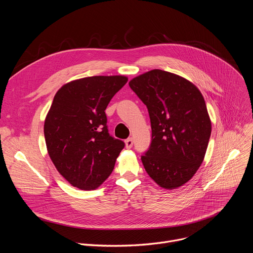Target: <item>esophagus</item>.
<instances>
[{
    "label": "esophagus",
    "instance_id": "obj_1",
    "mask_svg": "<svg viewBox=\"0 0 253 253\" xmlns=\"http://www.w3.org/2000/svg\"><path fill=\"white\" fill-rule=\"evenodd\" d=\"M125 145H126V148L130 149L132 146H133V139L132 138H128L125 140Z\"/></svg>",
    "mask_w": 253,
    "mask_h": 253
}]
</instances>
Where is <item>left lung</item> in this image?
I'll return each mask as SVG.
<instances>
[{
	"label": "left lung",
	"instance_id": "obj_1",
	"mask_svg": "<svg viewBox=\"0 0 253 253\" xmlns=\"http://www.w3.org/2000/svg\"><path fill=\"white\" fill-rule=\"evenodd\" d=\"M129 86L146 105L151 122V144L141 156L144 168L163 188L185 184L201 165L211 134L202 94L186 79L158 69Z\"/></svg>",
	"mask_w": 253,
	"mask_h": 253
}]
</instances>
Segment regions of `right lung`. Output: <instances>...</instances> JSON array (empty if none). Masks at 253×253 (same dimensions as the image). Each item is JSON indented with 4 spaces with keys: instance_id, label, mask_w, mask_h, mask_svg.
Returning <instances> with one entry per match:
<instances>
[{
    "instance_id": "add662e5",
    "label": "right lung",
    "mask_w": 253,
    "mask_h": 253,
    "mask_svg": "<svg viewBox=\"0 0 253 253\" xmlns=\"http://www.w3.org/2000/svg\"><path fill=\"white\" fill-rule=\"evenodd\" d=\"M125 76L72 81L55 95L44 125L49 156L73 186L91 190L109 177L125 143L109 134L106 108Z\"/></svg>"
}]
</instances>
